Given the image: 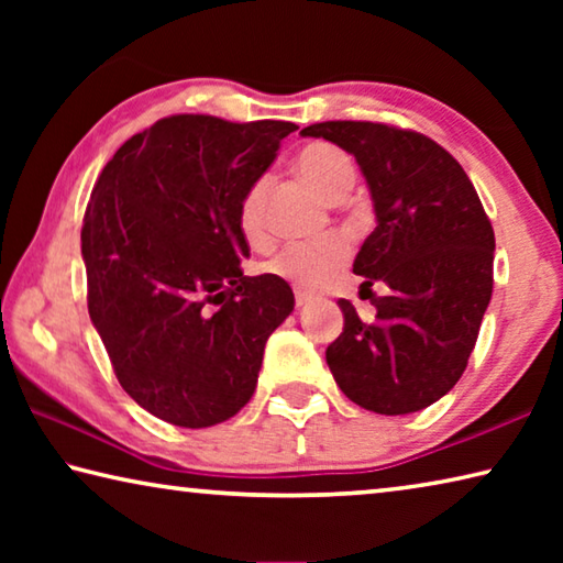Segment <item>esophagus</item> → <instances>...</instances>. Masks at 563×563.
<instances>
[{
    "label": "esophagus",
    "instance_id": "34e87169",
    "mask_svg": "<svg viewBox=\"0 0 563 563\" xmlns=\"http://www.w3.org/2000/svg\"><path fill=\"white\" fill-rule=\"evenodd\" d=\"M310 302V295L308 292H295V305H298V308H305V305Z\"/></svg>",
    "mask_w": 563,
    "mask_h": 563
}]
</instances>
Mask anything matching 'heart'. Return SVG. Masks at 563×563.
<instances>
[{"label":"heart","instance_id":"1","mask_svg":"<svg viewBox=\"0 0 563 563\" xmlns=\"http://www.w3.org/2000/svg\"><path fill=\"white\" fill-rule=\"evenodd\" d=\"M295 170L330 203H340L355 186V164L352 158L330 144H312L295 158ZM265 196L268 178H255L238 203V231L247 245L263 247L268 243L265 223ZM350 261V243L342 235H328L320 241H298L283 245L265 263V271L275 278L295 285L300 290H320L345 268Z\"/></svg>","mask_w":563,"mask_h":563}]
</instances>
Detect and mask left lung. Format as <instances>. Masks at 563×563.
Segmentation results:
<instances>
[{
  "label": "left lung",
  "mask_w": 563,
  "mask_h": 563,
  "mask_svg": "<svg viewBox=\"0 0 563 563\" xmlns=\"http://www.w3.org/2000/svg\"><path fill=\"white\" fill-rule=\"evenodd\" d=\"M355 156L375 208L352 273L375 283V320L338 300L345 328L325 352L338 387L377 415L434 405L462 377L492 300L494 231L464 168L415 131L325 121L300 131Z\"/></svg>",
  "instance_id": "1"
}]
</instances>
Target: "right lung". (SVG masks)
Returning <instances> with one entry per match:
<instances>
[{
    "mask_svg": "<svg viewBox=\"0 0 563 563\" xmlns=\"http://www.w3.org/2000/svg\"><path fill=\"white\" fill-rule=\"evenodd\" d=\"M295 131L201 113L156 121L103 166L81 228L89 316L121 387L164 422L201 430L253 397L265 342L295 308L251 255L238 203Z\"/></svg>",
    "mask_w": 563,
    "mask_h": 563,
    "instance_id": "1",
    "label": "right lung"
}]
</instances>
